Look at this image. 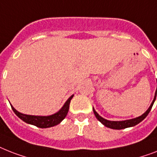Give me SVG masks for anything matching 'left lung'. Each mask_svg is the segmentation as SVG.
Wrapping results in <instances>:
<instances>
[{
	"label": "left lung",
	"mask_w": 157,
	"mask_h": 157,
	"mask_svg": "<svg viewBox=\"0 0 157 157\" xmlns=\"http://www.w3.org/2000/svg\"><path fill=\"white\" fill-rule=\"evenodd\" d=\"M156 94H157V88L156 90V93H155V97H154V99L151 102V105L149 106L148 109H147V111L144 113L140 117H137V118H132V119H129V120H124V121H109L107 120V119H105L103 118L102 117H101L98 113L96 112V110L93 108V110H94V113L96 116V118L98 119L99 122L102 123L104 126H105L106 127H109V128H111V129H115V130H121V129H124V128H127V127H131L136 126L138 123H140V122H142L144 119L147 116V114H149V112L151 110V107L154 104V101L156 100Z\"/></svg>",
	"instance_id": "1"
}]
</instances>
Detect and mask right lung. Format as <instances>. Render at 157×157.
I'll list each match as a JSON object with an SVG mask.
<instances>
[{
  "label": "right lung",
  "mask_w": 157,
  "mask_h": 157,
  "mask_svg": "<svg viewBox=\"0 0 157 157\" xmlns=\"http://www.w3.org/2000/svg\"><path fill=\"white\" fill-rule=\"evenodd\" d=\"M72 98H73V95H72L69 98L67 99V101L63 105V107L61 108L58 112H56V114L48 116H35L24 114L16 110L13 107L12 105H11V107H12V109L13 110L15 114L18 118H21V120L24 121L25 123L34 125V126H36V127H40V128H48V127H54L64 119L67 112H68V109H69L70 101H71Z\"/></svg>",
  "instance_id": "1"
}]
</instances>
